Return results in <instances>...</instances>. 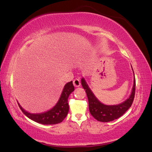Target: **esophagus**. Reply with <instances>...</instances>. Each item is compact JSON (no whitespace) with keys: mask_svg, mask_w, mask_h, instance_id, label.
I'll list each match as a JSON object with an SVG mask.
<instances>
[{"mask_svg":"<svg viewBox=\"0 0 152 152\" xmlns=\"http://www.w3.org/2000/svg\"><path fill=\"white\" fill-rule=\"evenodd\" d=\"M73 85L75 87H76V88H78L81 86V83H80V81H79V79H74L73 81Z\"/></svg>","mask_w":152,"mask_h":152,"instance_id":"obj_1","label":"esophagus"}]
</instances>
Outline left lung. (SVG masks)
Listing matches in <instances>:
<instances>
[{
  "label": "left lung",
  "instance_id": "1",
  "mask_svg": "<svg viewBox=\"0 0 152 152\" xmlns=\"http://www.w3.org/2000/svg\"><path fill=\"white\" fill-rule=\"evenodd\" d=\"M81 81L82 87L84 89H86V92L88 98L89 112L93 117L96 118L97 121L100 122L113 121L123 115L125 112L132 105L135 93V75H134L133 86L130 96L123 102L116 104V105H106V104L102 103L89 88L86 79L82 77Z\"/></svg>",
  "mask_w": 152,
  "mask_h": 152
}]
</instances>
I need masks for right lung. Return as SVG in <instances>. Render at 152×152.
Instances as JSON below:
<instances>
[{
  "label": "right lung",
  "instance_id": "right-lung-1",
  "mask_svg": "<svg viewBox=\"0 0 152 152\" xmlns=\"http://www.w3.org/2000/svg\"><path fill=\"white\" fill-rule=\"evenodd\" d=\"M75 90L73 81L68 82L64 86L61 95L57 103L49 110L42 113H30L25 110L18 102L19 108L23 114L31 120L42 125H55L61 123L69 113V106L68 98L70 94Z\"/></svg>",
  "mask_w": 152,
  "mask_h": 152
}]
</instances>
